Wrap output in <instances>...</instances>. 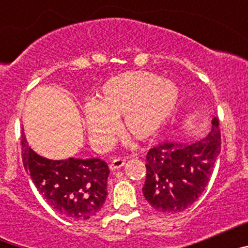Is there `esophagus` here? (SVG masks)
<instances>
[{
  "mask_svg": "<svg viewBox=\"0 0 248 248\" xmlns=\"http://www.w3.org/2000/svg\"><path fill=\"white\" fill-rule=\"evenodd\" d=\"M125 157H115V159L111 160L109 168H110V170H118V169H120L124 164H125Z\"/></svg>",
  "mask_w": 248,
  "mask_h": 248,
  "instance_id": "obj_1",
  "label": "esophagus"
}]
</instances>
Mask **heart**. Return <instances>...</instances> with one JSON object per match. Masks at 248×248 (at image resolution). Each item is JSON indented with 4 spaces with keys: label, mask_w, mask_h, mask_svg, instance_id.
Masks as SVG:
<instances>
[{
    "label": "heart",
    "mask_w": 248,
    "mask_h": 248,
    "mask_svg": "<svg viewBox=\"0 0 248 248\" xmlns=\"http://www.w3.org/2000/svg\"><path fill=\"white\" fill-rule=\"evenodd\" d=\"M179 102V89L151 72H126L103 85L97 103L83 107V120L94 146L107 149L123 118L124 130L137 140L157 134Z\"/></svg>",
    "instance_id": "1"
}]
</instances>
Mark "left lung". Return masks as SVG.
I'll list each match as a JSON object with an SVG mask.
<instances>
[{
	"label": "left lung",
	"instance_id": "obj_1",
	"mask_svg": "<svg viewBox=\"0 0 248 248\" xmlns=\"http://www.w3.org/2000/svg\"><path fill=\"white\" fill-rule=\"evenodd\" d=\"M209 135L195 143L159 144L146 155L144 198L160 214H177L200 198L221 151L218 119Z\"/></svg>",
	"mask_w": 248,
	"mask_h": 248
}]
</instances>
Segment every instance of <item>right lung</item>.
Instances as JSON below:
<instances>
[{"instance_id":"1","label":"right lung","mask_w":248,"mask_h":248,"mask_svg":"<svg viewBox=\"0 0 248 248\" xmlns=\"http://www.w3.org/2000/svg\"><path fill=\"white\" fill-rule=\"evenodd\" d=\"M23 165L48 205L67 218L95 217L107 199L109 168L97 159L49 160L34 153L22 134Z\"/></svg>"}]
</instances>
